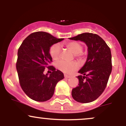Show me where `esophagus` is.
Instances as JSON below:
<instances>
[{
  "mask_svg": "<svg viewBox=\"0 0 126 126\" xmlns=\"http://www.w3.org/2000/svg\"><path fill=\"white\" fill-rule=\"evenodd\" d=\"M64 78H71V76H69V75H64Z\"/></svg>",
  "mask_w": 126,
  "mask_h": 126,
  "instance_id": "obj_1",
  "label": "esophagus"
}]
</instances>
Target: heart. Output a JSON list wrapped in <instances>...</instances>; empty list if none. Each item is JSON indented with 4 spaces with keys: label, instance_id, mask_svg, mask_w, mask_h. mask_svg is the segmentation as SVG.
I'll list each match as a JSON object with an SVG mask.
<instances>
[{
    "label": "heart",
    "instance_id": "heart-1",
    "mask_svg": "<svg viewBox=\"0 0 126 126\" xmlns=\"http://www.w3.org/2000/svg\"><path fill=\"white\" fill-rule=\"evenodd\" d=\"M66 47L71 51L76 57L82 59L84 54L82 53V46L81 44L76 41L68 42L66 44ZM60 51V47L59 44H55L50 47V54L53 60H57L59 57ZM56 66L60 70L65 73H71L78 69V64L76 62H67L60 61L57 62Z\"/></svg>",
    "mask_w": 126,
    "mask_h": 126
}]
</instances>
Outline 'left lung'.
<instances>
[{"mask_svg":"<svg viewBox=\"0 0 126 126\" xmlns=\"http://www.w3.org/2000/svg\"><path fill=\"white\" fill-rule=\"evenodd\" d=\"M69 39L84 42L88 52L84 66L78 72L81 75L76 76L79 84L72 89V97L81 103L92 102L104 92L111 73L110 48L101 37L92 33H82Z\"/></svg>","mask_w":126,"mask_h":126,"instance_id":"1","label":"left lung"}]
</instances>
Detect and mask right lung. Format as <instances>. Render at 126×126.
Returning <instances> with one entry per match:
<instances>
[{
    "mask_svg": "<svg viewBox=\"0 0 126 126\" xmlns=\"http://www.w3.org/2000/svg\"><path fill=\"white\" fill-rule=\"evenodd\" d=\"M63 40L46 32H36L29 35L19 48L16 67L19 83L25 94L33 100L50 99L57 82L64 78L60 70L49 66L52 62L50 47ZM46 67L52 70L51 74H44Z\"/></svg>",
    "mask_w": 126,
    "mask_h": 126,
    "instance_id": "obj_1",
    "label": "right lung"
}]
</instances>
